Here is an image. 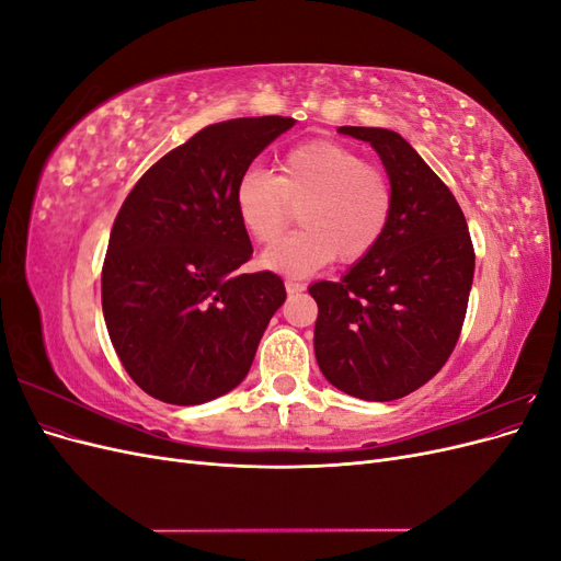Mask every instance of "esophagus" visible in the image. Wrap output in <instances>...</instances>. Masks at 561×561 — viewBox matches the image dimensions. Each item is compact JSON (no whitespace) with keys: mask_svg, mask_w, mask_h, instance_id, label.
I'll return each instance as SVG.
<instances>
[{"mask_svg":"<svg viewBox=\"0 0 561 561\" xmlns=\"http://www.w3.org/2000/svg\"><path fill=\"white\" fill-rule=\"evenodd\" d=\"M285 290H287V295L304 293V283H297V280H285Z\"/></svg>","mask_w":561,"mask_h":561,"instance_id":"1","label":"esophagus"}]
</instances>
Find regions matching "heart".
I'll return each mask as SVG.
<instances>
[{
	"label": "heart",
	"instance_id": "obj_1",
	"mask_svg": "<svg viewBox=\"0 0 561 561\" xmlns=\"http://www.w3.org/2000/svg\"><path fill=\"white\" fill-rule=\"evenodd\" d=\"M233 206L257 243H274L299 208L304 229L271 245L260 264L287 276H309L334 257L360 262L379 245L393 210V190L358 151L309 140L285 151L278 175L248 168L236 180Z\"/></svg>",
	"mask_w": 561,
	"mask_h": 561
}]
</instances>
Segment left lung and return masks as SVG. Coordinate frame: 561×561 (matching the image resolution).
Instances as JSON below:
<instances>
[{"label": "left lung", "mask_w": 561, "mask_h": 561, "mask_svg": "<svg viewBox=\"0 0 561 561\" xmlns=\"http://www.w3.org/2000/svg\"><path fill=\"white\" fill-rule=\"evenodd\" d=\"M369 142L393 190L383 239L339 283L309 287L318 304L316 360L344 393L388 402L431 381L451 355L468 309L474 252L454 194L400 133L342 126Z\"/></svg>", "instance_id": "8db88e82"}]
</instances>
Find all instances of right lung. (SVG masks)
I'll return each instance as SVG.
<instances>
[{
	"mask_svg": "<svg viewBox=\"0 0 561 561\" xmlns=\"http://www.w3.org/2000/svg\"><path fill=\"white\" fill-rule=\"evenodd\" d=\"M290 116L229 118L168 151L133 186L110 233L103 316L145 393L201 404L239 386L285 301L283 280L241 274L252 245L233 190Z\"/></svg>",
	"mask_w": 561,
	"mask_h": 561,
	"instance_id": "obj_1",
	"label": "right lung"
}]
</instances>
